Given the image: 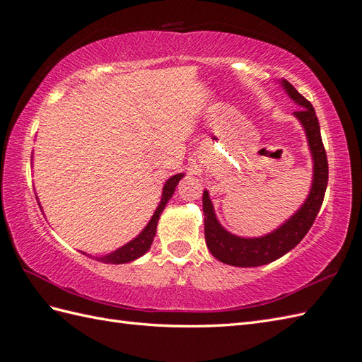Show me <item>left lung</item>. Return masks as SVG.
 <instances>
[{
    "label": "left lung",
    "instance_id": "8db88e82",
    "mask_svg": "<svg viewBox=\"0 0 362 362\" xmlns=\"http://www.w3.org/2000/svg\"><path fill=\"white\" fill-rule=\"evenodd\" d=\"M279 83L288 94V98L296 105H299V110L294 111V117L303 127L310 147L313 159L311 187L308 197L305 198L302 206L297 209L290 218L280 224L277 229L271 230L269 234L252 238L240 237L224 229L218 218H216L209 192L204 190L203 212L206 245L216 260L230 264V267H262V264L274 262L286 252H290L307 235L324 202L328 182V163L322 138H320V127L315 108L288 80L282 78Z\"/></svg>",
    "mask_w": 362,
    "mask_h": 362
}]
</instances>
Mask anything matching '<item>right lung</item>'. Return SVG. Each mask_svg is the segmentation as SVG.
<instances>
[{
    "mask_svg": "<svg viewBox=\"0 0 362 362\" xmlns=\"http://www.w3.org/2000/svg\"><path fill=\"white\" fill-rule=\"evenodd\" d=\"M182 176H184V173H176L165 181L164 189H163V195H160V202L156 207V211H155L153 215H151V218L147 223V226L142 229V232L138 237L133 238L132 242H128L127 245L117 247L116 251H113V252H110L107 255H102V257H95V260L102 262V263L122 264V263H128V262H133L136 259H139V257L146 254L150 249L151 243H153V238L156 235V226H158L159 216H160V214H163L165 204L168 203V199L173 197L175 189H176V186H178V182L181 181ZM38 206H40V203H38ZM88 257H90V255H88Z\"/></svg>",
    "mask_w": 362,
    "mask_h": 362,
    "instance_id": "obj_1",
    "label": "right lung"
}]
</instances>
